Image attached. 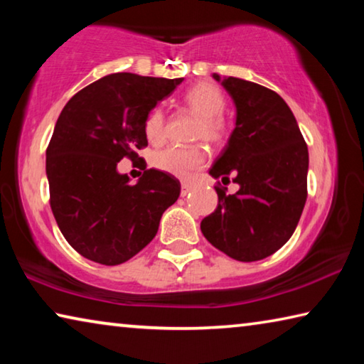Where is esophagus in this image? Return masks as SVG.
<instances>
[{
	"instance_id": "1",
	"label": "esophagus",
	"mask_w": 364,
	"mask_h": 364,
	"mask_svg": "<svg viewBox=\"0 0 364 364\" xmlns=\"http://www.w3.org/2000/svg\"><path fill=\"white\" fill-rule=\"evenodd\" d=\"M191 189H193V186H191V184H188V183H183V184H181V197L188 196V194L191 193Z\"/></svg>"
}]
</instances>
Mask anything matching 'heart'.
<instances>
[{
  "mask_svg": "<svg viewBox=\"0 0 364 364\" xmlns=\"http://www.w3.org/2000/svg\"><path fill=\"white\" fill-rule=\"evenodd\" d=\"M184 102L191 110L202 117V123L197 128V138H204L207 143H218L225 134V123L220 117L226 106L223 93L212 83H197L184 96ZM165 125H167V117L164 109L156 107L151 110L144 122L146 138L151 143L164 141ZM204 160V152L199 147L170 146L156 152L152 164L160 171L180 180H189L196 171L202 168Z\"/></svg>",
  "mask_w": 364,
  "mask_h": 364,
  "instance_id": "obj_1",
  "label": "heart"
}]
</instances>
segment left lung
Here are the masks:
<instances>
[{
	"instance_id": "obj_1",
	"label": "left lung",
	"mask_w": 364,
	"mask_h": 364,
	"mask_svg": "<svg viewBox=\"0 0 364 364\" xmlns=\"http://www.w3.org/2000/svg\"><path fill=\"white\" fill-rule=\"evenodd\" d=\"M212 77L231 96L236 123L208 173L221 181L234 176L239 191L215 188L218 205L200 231L234 260L257 262L279 250L297 228L306 200L308 149L278 93L242 78Z\"/></svg>"
}]
</instances>
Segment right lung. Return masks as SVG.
<instances>
[{
	"instance_id": "obj_1",
	"label": "right lung",
	"mask_w": 364,
	"mask_h": 364,
	"mask_svg": "<svg viewBox=\"0 0 364 364\" xmlns=\"http://www.w3.org/2000/svg\"><path fill=\"white\" fill-rule=\"evenodd\" d=\"M183 78L110 73L65 104L46 149L51 210L73 249L101 264H120L156 237L181 184L156 168L136 184L119 173L123 157L147 146L144 122Z\"/></svg>"
}]
</instances>
